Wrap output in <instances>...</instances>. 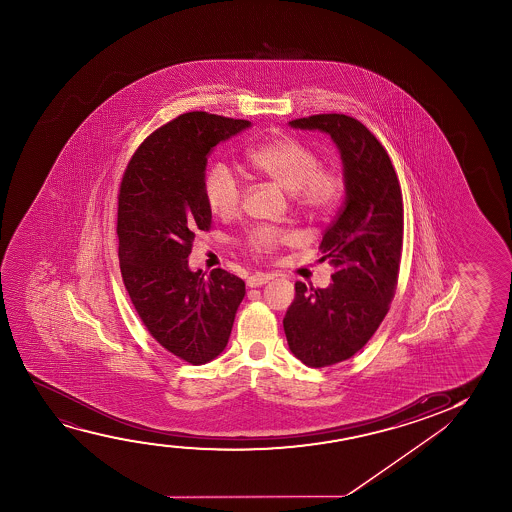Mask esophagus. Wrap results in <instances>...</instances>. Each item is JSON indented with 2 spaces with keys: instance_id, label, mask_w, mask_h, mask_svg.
I'll return each instance as SVG.
<instances>
[{
  "instance_id": "obj_1",
  "label": "esophagus",
  "mask_w": 512,
  "mask_h": 512,
  "mask_svg": "<svg viewBox=\"0 0 512 512\" xmlns=\"http://www.w3.org/2000/svg\"><path fill=\"white\" fill-rule=\"evenodd\" d=\"M269 280H273L271 274H253V276H250V278L246 280V285L250 288L262 287V285H266Z\"/></svg>"
}]
</instances>
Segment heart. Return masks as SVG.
<instances>
[{
	"instance_id": "1",
	"label": "heart",
	"mask_w": 512,
	"mask_h": 512,
	"mask_svg": "<svg viewBox=\"0 0 512 512\" xmlns=\"http://www.w3.org/2000/svg\"><path fill=\"white\" fill-rule=\"evenodd\" d=\"M246 162L257 175L288 192L295 208L311 217L329 213L341 194L339 176L320 168L318 155L292 136L255 145L246 152ZM203 196L215 217L232 218L241 208L243 189L227 164L213 162L204 173ZM290 239V234L280 229L257 227L246 236L245 248L257 257H266Z\"/></svg>"
}]
</instances>
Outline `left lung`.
Returning <instances> with one entry per match:
<instances>
[{
  "mask_svg": "<svg viewBox=\"0 0 512 512\" xmlns=\"http://www.w3.org/2000/svg\"><path fill=\"white\" fill-rule=\"evenodd\" d=\"M288 124L329 134L343 161V210L320 245V260L334 267L332 283L308 288L297 281L283 318L295 357L327 367L362 350L390 309L404 236L402 192L385 148L357 119L322 113Z\"/></svg>",
  "mask_w": 512,
  "mask_h": 512,
  "instance_id": "left-lung-1",
  "label": "left lung"
}]
</instances>
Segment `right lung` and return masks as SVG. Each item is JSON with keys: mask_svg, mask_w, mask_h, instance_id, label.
<instances>
[{"mask_svg": "<svg viewBox=\"0 0 512 512\" xmlns=\"http://www.w3.org/2000/svg\"><path fill=\"white\" fill-rule=\"evenodd\" d=\"M252 122L183 113L141 143L119 190L120 273L136 313L155 341L192 365L217 358L229 343L245 281L213 269L192 271L197 231H208L203 196L208 155Z\"/></svg>", "mask_w": 512, "mask_h": 512, "instance_id": "obj_1", "label": "right lung"}]
</instances>
